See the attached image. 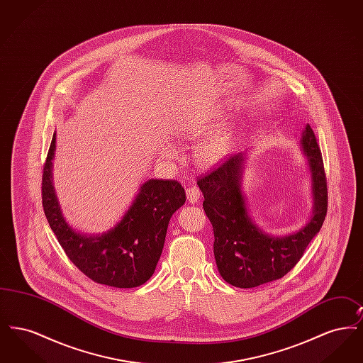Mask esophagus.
Wrapping results in <instances>:
<instances>
[{"instance_id":"obj_1","label":"esophagus","mask_w":363,"mask_h":363,"mask_svg":"<svg viewBox=\"0 0 363 363\" xmlns=\"http://www.w3.org/2000/svg\"><path fill=\"white\" fill-rule=\"evenodd\" d=\"M186 196H188V201L189 203H197L199 201V199H200V189L199 188H196V186H191V188H188L186 189Z\"/></svg>"}]
</instances>
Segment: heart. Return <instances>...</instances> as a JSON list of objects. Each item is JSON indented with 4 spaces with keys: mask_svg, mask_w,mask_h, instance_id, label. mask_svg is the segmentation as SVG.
Returning a JSON list of instances; mask_svg holds the SVG:
<instances>
[{
    "mask_svg": "<svg viewBox=\"0 0 363 363\" xmlns=\"http://www.w3.org/2000/svg\"><path fill=\"white\" fill-rule=\"evenodd\" d=\"M209 126H211V122L204 118L190 120L184 123V126L181 128V132L188 138H197L206 133ZM231 141H233V132H231V128L228 126H222L211 132L196 148V157L199 163L203 166H213L219 163L228 154ZM166 152L169 154L170 150H166Z\"/></svg>",
    "mask_w": 363,
    "mask_h": 363,
    "instance_id": "heart-1",
    "label": "heart"
}]
</instances>
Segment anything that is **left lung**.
<instances>
[{
  "label": "left lung",
  "instance_id": "1",
  "mask_svg": "<svg viewBox=\"0 0 363 363\" xmlns=\"http://www.w3.org/2000/svg\"><path fill=\"white\" fill-rule=\"evenodd\" d=\"M302 147L311 164L314 208L308 225L287 237L262 233L247 216L240 188L242 154L228 156L199 177L197 185L204 194L203 208L213 231L216 265L220 277L231 286L252 289L289 274L324 223L328 211L327 174L311 125L305 128Z\"/></svg>",
  "mask_w": 363,
  "mask_h": 363
}]
</instances>
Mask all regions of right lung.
<instances>
[{"label":"right lung","instance_id":"right-lung-1","mask_svg":"<svg viewBox=\"0 0 363 363\" xmlns=\"http://www.w3.org/2000/svg\"><path fill=\"white\" fill-rule=\"evenodd\" d=\"M55 133L42 173V206L46 219L68 259L95 283L117 289L144 284L154 275L167 225L186 196L175 179H150L121 222L98 237L74 233L64 220L52 185Z\"/></svg>","mask_w":363,"mask_h":363}]
</instances>
